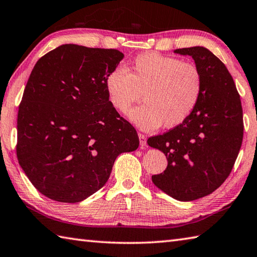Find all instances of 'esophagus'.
Segmentation results:
<instances>
[{"instance_id": "obj_1", "label": "esophagus", "mask_w": 257, "mask_h": 257, "mask_svg": "<svg viewBox=\"0 0 257 257\" xmlns=\"http://www.w3.org/2000/svg\"><path fill=\"white\" fill-rule=\"evenodd\" d=\"M138 137H139V142H141V147L142 148L146 147V145H147V138H146V136H145L144 134L139 133L138 134Z\"/></svg>"}]
</instances>
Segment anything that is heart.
I'll return each mask as SVG.
<instances>
[{
	"instance_id": "heart-1",
	"label": "heart",
	"mask_w": 257,
	"mask_h": 257,
	"mask_svg": "<svg viewBox=\"0 0 257 257\" xmlns=\"http://www.w3.org/2000/svg\"><path fill=\"white\" fill-rule=\"evenodd\" d=\"M202 84L197 65L158 53L138 55L130 72L116 66L105 77L110 103L120 113L128 112L144 94L146 103L129 113L130 120L144 130L163 123L174 128L188 120L201 97Z\"/></svg>"
}]
</instances>
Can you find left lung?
Listing matches in <instances>:
<instances>
[{
    "label": "left lung",
    "mask_w": 257,
    "mask_h": 257,
    "mask_svg": "<svg viewBox=\"0 0 257 257\" xmlns=\"http://www.w3.org/2000/svg\"><path fill=\"white\" fill-rule=\"evenodd\" d=\"M202 75V94L188 120L148 145L165 154L166 170L153 183L172 198L192 201L212 193L229 176L244 134L240 96L220 59L204 47L181 48Z\"/></svg>",
    "instance_id": "1"
}]
</instances>
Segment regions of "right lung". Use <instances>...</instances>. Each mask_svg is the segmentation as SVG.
Segmentation results:
<instances>
[{
	"mask_svg": "<svg viewBox=\"0 0 257 257\" xmlns=\"http://www.w3.org/2000/svg\"><path fill=\"white\" fill-rule=\"evenodd\" d=\"M122 58L116 49L67 44L32 69L18 111L17 157L47 198L83 201L106 183L116 156L138 148L136 129L105 88Z\"/></svg>",
	"mask_w": 257,
	"mask_h": 257,
	"instance_id": "add662e5",
	"label": "right lung"
}]
</instances>
